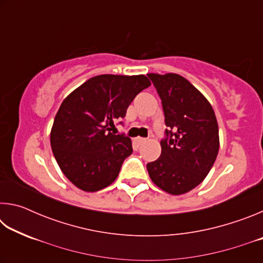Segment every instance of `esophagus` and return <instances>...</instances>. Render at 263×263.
Here are the masks:
<instances>
[{
	"label": "esophagus",
	"instance_id": "34e87169",
	"mask_svg": "<svg viewBox=\"0 0 263 263\" xmlns=\"http://www.w3.org/2000/svg\"><path fill=\"white\" fill-rule=\"evenodd\" d=\"M145 141H146V138H141V137L136 138V142H137L138 145H142Z\"/></svg>",
	"mask_w": 263,
	"mask_h": 263
}]
</instances>
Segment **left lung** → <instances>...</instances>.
I'll return each mask as SVG.
<instances>
[{"label":"left lung","mask_w":263,"mask_h":263,"mask_svg":"<svg viewBox=\"0 0 263 263\" xmlns=\"http://www.w3.org/2000/svg\"><path fill=\"white\" fill-rule=\"evenodd\" d=\"M161 100L164 138L161 155L147 163L149 177L172 195L188 193L205 179L219 149V131L211 104L177 74H148Z\"/></svg>","instance_id":"1"}]
</instances>
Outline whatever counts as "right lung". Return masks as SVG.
<instances>
[{
    "label": "right lung",
    "instance_id": "1",
    "mask_svg": "<svg viewBox=\"0 0 263 263\" xmlns=\"http://www.w3.org/2000/svg\"><path fill=\"white\" fill-rule=\"evenodd\" d=\"M149 86L145 75H97L64 100L52 126L51 147L74 185L92 193L117 179L124 160L133 152L132 142L124 133L110 131Z\"/></svg>",
    "mask_w": 263,
    "mask_h": 263
}]
</instances>
